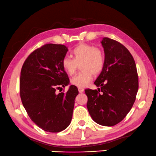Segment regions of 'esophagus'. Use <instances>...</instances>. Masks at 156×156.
I'll use <instances>...</instances> for the list:
<instances>
[{"mask_svg":"<svg viewBox=\"0 0 156 156\" xmlns=\"http://www.w3.org/2000/svg\"><path fill=\"white\" fill-rule=\"evenodd\" d=\"M78 90L80 92V93H82V92H83V91H84V88H78Z\"/></svg>","mask_w":156,"mask_h":156,"instance_id":"1","label":"esophagus"}]
</instances>
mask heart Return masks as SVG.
I'll use <instances>...</instances> for the list:
<instances>
[{
	"label": "heart",
	"instance_id": "b5f03b06",
	"mask_svg": "<svg viewBox=\"0 0 156 156\" xmlns=\"http://www.w3.org/2000/svg\"><path fill=\"white\" fill-rule=\"evenodd\" d=\"M73 58L66 56L62 60V67L68 75H72L75 72L78 64L82 72L76 74L71 79L73 85L84 88L90 82L92 75H97L103 70L105 64V56L100 48L88 44L81 43L74 48Z\"/></svg>",
	"mask_w": 156,
	"mask_h": 156
}]
</instances>
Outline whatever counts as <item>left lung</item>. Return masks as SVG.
I'll return each mask as SVG.
<instances>
[{"label":"left lung","instance_id":"1","mask_svg":"<svg viewBox=\"0 0 156 156\" xmlns=\"http://www.w3.org/2000/svg\"><path fill=\"white\" fill-rule=\"evenodd\" d=\"M105 64L94 84L101 88L86 89L88 108L94 122L114 126L124 119L135 102L138 76L134 59L117 41L103 37Z\"/></svg>","mask_w":156,"mask_h":156}]
</instances>
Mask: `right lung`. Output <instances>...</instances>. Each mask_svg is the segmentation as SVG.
<instances>
[{"label":"right lung","mask_w":156,"mask_h":156,"mask_svg":"<svg viewBox=\"0 0 156 156\" xmlns=\"http://www.w3.org/2000/svg\"><path fill=\"white\" fill-rule=\"evenodd\" d=\"M68 51L64 45L46 44L29 55L21 69L22 103L31 121L46 132H62L72 120L77 88L71 85L66 93L55 92L70 82L62 67Z\"/></svg>","instance_id":"right-lung-1"}]
</instances>
